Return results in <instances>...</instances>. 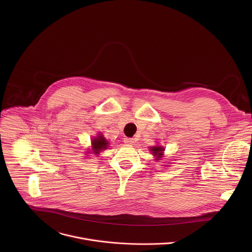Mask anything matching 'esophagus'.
I'll use <instances>...</instances> for the list:
<instances>
[{"mask_svg":"<svg viewBox=\"0 0 252 252\" xmlns=\"http://www.w3.org/2000/svg\"><path fill=\"white\" fill-rule=\"evenodd\" d=\"M124 141H125L126 145H127V146H132L133 143H134V139H133V138H130V137H126V138L124 139Z\"/></svg>","mask_w":252,"mask_h":252,"instance_id":"esophagus-1","label":"esophagus"}]
</instances>
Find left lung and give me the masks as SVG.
<instances>
[{
    "label": "left lung",
    "mask_w": 252,
    "mask_h": 252,
    "mask_svg": "<svg viewBox=\"0 0 252 252\" xmlns=\"http://www.w3.org/2000/svg\"><path fill=\"white\" fill-rule=\"evenodd\" d=\"M151 152L152 154L156 157V160H159L162 156H163V152H164V149L160 146H156V147H152L151 148Z\"/></svg>",
    "instance_id": "left-lung-1"
}]
</instances>
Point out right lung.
<instances>
[{
    "instance_id": "1",
    "label": "right lung",
    "mask_w": 252,
    "mask_h": 252,
    "mask_svg": "<svg viewBox=\"0 0 252 252\" xmlns=\"http://www.w3.org/2000/svg\"><path fill=\"white\" fill-rule=\"evenodd\" d=\"M109 142L103 137L102 134H98L96 137H94L92 140V149L94 155H98L100 152L106 150V148L109 147Z\"/></svg>"
}]
</instances>
